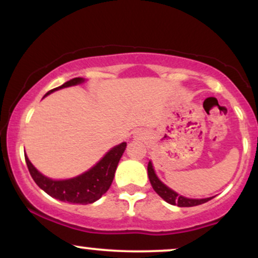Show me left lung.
<instances>
[{
    "label": "left lung",
    "mask_w": 258,
    "mask_h": 258,
    "mask_svg": "<svg viewBox=\"0 0 258 258\" xmlns=\"http://www.w3.org/2000/svg\"><path fill=\"white\" fill-rule=\"evenodd\" d=\"M148 176H149L150 184H152L154 190L156 191V194H158L159 197H161L166 203L171 204V205H177L179 207H191L207 203V201L211 200L212 198H214L211 197L204 198V199H191V198H186L178 194L177 191H174L173 189H171L170 186L165 184L164 182L160 180L159 177L156 176L152 161L148 162Z\"/></svg>",
    "instance_id": "1"
}]
</instances>
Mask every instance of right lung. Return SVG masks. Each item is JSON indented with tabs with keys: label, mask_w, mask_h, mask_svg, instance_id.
Wrapping results in <instances>:
<instances>
[{
	"label": "right lung",
	"mask_w": 258,
	"mask_h": 258,
	"mask_svg": "<svg viewBox=\"0 0 258 258\" xmlns=\"http://www.w3.org/2000/svg\"><path fill=\"white\" fill-rule=\"evenodd\" d=\"M84 82H86V79L84 78L72 79L61 86H59V87H55L47 92L43 98L48 94L53 93V92L61 90V88L78 86L84 84ZM126 146V142H122V143L112 147L90 170L79 174V176L73 177V178L67 179H53L44 176L31 164L26 154L25 161L32 179L49 197L64 201V203L86 205V204H92L100 199L110 188L117 164H119L121 156L125 152Z\"/></svg>",
	"instance_id": "right-lung-1"
}]
</instances>
